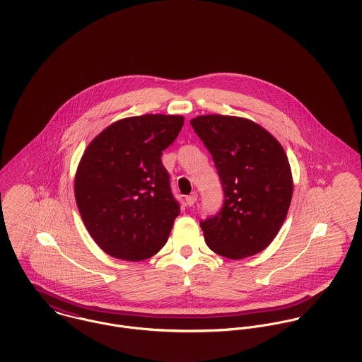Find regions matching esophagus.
I'll return each mask as SVG.
<instances>
[{
	"label": "esophagus",
	"instance_id": "1",
	"mask_svg": "<svg viewBox=\"0 0 362 362\" xmlns=\"http://www.w3.org/2000/svg\"><path fill=\"white\" fill-rule=\"evenodd\" d=\"M197 199H198V194H197V192H192L191 195H188V197L185 198V202H187L188 206H192V205H195Z\"/></svg>",
	"mask_w": 362,
	"mask_h": 362
}]
</instances>
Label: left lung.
<instances>
[{
  "mask_svg": "<svg viewBox=\"0 0 362 362\" xmlns=\"http://www.w3.org/2000/svg\"><path fill=\"white\" fill-rule=\"evenodd\" d=\"M191 125L213 156L224 191L220 213L201 223L207 247L228 259L262 252L280 231L293 198L283 146L243 117L207 114Z\"/></svg>",
  "mask_w": 362,
  "mask_h": 362,
  "instance_id": "8db88e82",
  "label": "left lung"
}]
</instances>
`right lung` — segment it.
I'll list each match as a JSON object with an SVG mask.
<instances>
[{
    "instance_id": "obj_1",
    "label": "right lung",
    "mask_w": 362,
    "mask_h": 362,
    "mask_svg": "<svg viewBox=\"0 0 362 362\" xmlns=\"http://www.w3.org/2000/svg\"><path fill=\"white\" fill-rule=\"evenodd\" d=\"M182 125V115L128 117L104 128L85 149L75 199L86 230L107 255L139 262L167 243L180 206L161 153Z\"/></svg>"
}]
</instances>
